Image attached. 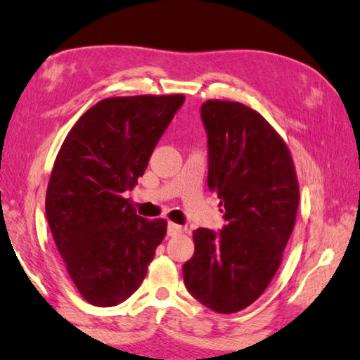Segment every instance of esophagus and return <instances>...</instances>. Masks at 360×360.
<instances>
[{
	"mask_svg": "<svg viewBox=\"0 0 360 360\" xmlns=\"http://www.w3.org/2000/svg\"><path fill=\"white\" fill-rule=\"evenodd\" d=\"M184 231H185V229L181 228L180 224H175V223H169V224H167V236H170V237L180 236Z\"/></svg>",
	"mask_w": 360,
	"mask_h": 360,
	"instance_id": "esophagus-1",
	"label": "esophagus"
}]
</instances>
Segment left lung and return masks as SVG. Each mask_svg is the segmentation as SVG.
Segmentation results:
<instances>
[{
  "label": "left lung",
  "instance_id": "obj_1",
  "mask_svg": "<svg viewBox=\"0 0 360 360\" xmlns=\"http://www.w3.org/2000/svg\"><path fill=\"white\" fill-rule=\"evenodd\" d=\"M200 118L209 141L207 185L221 199L226 224L193 232L184 280L200 304L229 314L253 304L278 270L297 217L299 181L288 145L261 113L210 99Z\"/></svg>",
  "mask_w": 360,
  "mask_h": 360
}]
</instances>
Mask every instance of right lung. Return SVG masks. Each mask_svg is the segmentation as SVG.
Returning a JSON list of instances; mask_svg holds the SVG:
<instances>
[{"label":"right lung","mask_w":360,"mask_h":360,"mask_svg":"<svg viewBox=\"0 0 360 360\" xmlns=\"http://www.w3.org/2000/svg\"><path fill=\"white\" fill-rule=\"evenodd\" d=\"M184 94L107 98L82 115L50 175L46 215L88 304L115 307L141 286L167 221L139 217L124 198L142 176Z\"/></svg>","instance_id":"right-lung-1"}]
</instances>
